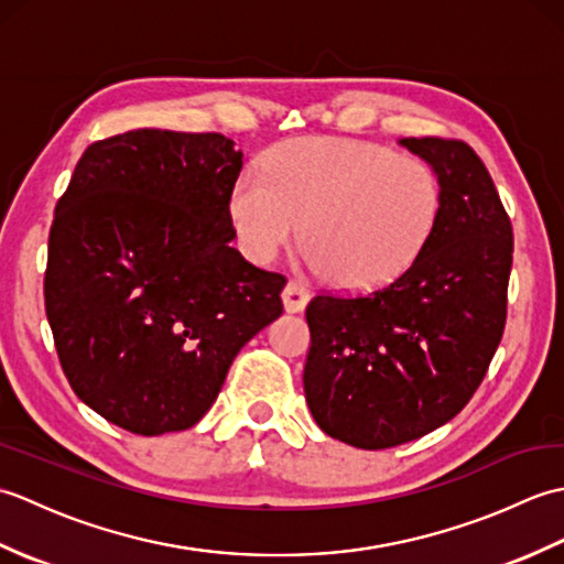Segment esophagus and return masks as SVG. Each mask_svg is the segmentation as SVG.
Listing matches in <instances>:
<instances>
[{
    "label": "esophagus",
    "instance_id": "1",
    "mask_svg": "<svg viewBox=\"0 0 564 564\" xmlns=\"http://www.w3.org/2000/svg\"><path fill=\"white\" fill-rule=\"evenodd\" d=\"M283 297V305H285V313H303L310 303V293L303 283L297 281H289L285 283V289L281 293Z\"/></svg>",
    "mask_w": 564,
    "mask_h": 564
}]
</instances>
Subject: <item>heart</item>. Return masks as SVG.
Wrapping results in <instances>:
<instances>
[{"label":"heart","instance_id":"b5f03b06","mask_svg":"<svg viewBox=\"0 0 564 564\" xmlns=\"http://www.w3.org/2000/svg\"><path fill=\"white\" fill-rule=\"evenodd\" d=\"M441 200L422 160L366 140L295 138L237 176L230 220L251 261H271L301 225V247L329 283L373 291L422 254Z\"/></svg>","mask_w":564,"mask_h":564}]
</instances>
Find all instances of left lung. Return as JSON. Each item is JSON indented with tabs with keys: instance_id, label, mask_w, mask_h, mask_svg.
<instances>
[{
	"instance_id": "1",
	"label": "left lung",
	"mask_w": 564,
	"mask_h": 564,
	"mask_svg": "<svg viewBox=\"0 0 564 564\" xmlns=\"http://www.w3.org/2000/svg\"><path fill=\"white\" fill-rule=\"evenodd\" d=\"M441 184L416 261L370 293H319L305 317V400L317 426L380 451L429 434L470 402L507 325L513 232L487 166L463 140L402 138Z\"/></svg>"
}]
</instances>
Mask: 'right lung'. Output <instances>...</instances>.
I'll list each match as a JSON object with an SVG mask.
<instances>
[{
	"label": "right lung",
	"mask_w": 564,
	"mask_h": 564,
	"mask_svg": "<svg viewBox=\"0 0 564 564\" xmlns=\"http://www.w3.org/2000/svg\"><path fill=\"white\" fill-rule=\"evenodd\" d=\"M239 172L230 138L140 128L91 142L57 200L43 293L59 366L130 434L194 426L283 313L285 275L230 247Z\"/></svg>",
	"instance_id": "1"
}]
</instances>
